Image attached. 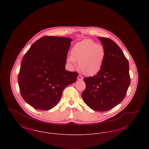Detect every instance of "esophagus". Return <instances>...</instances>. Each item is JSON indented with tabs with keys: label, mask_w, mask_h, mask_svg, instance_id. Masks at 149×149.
<instances>
[{
	"label": "esophagus",
	"mask_w": 149,
	"mask_h": 149,
	"mask_svg": "<svg viewBox=\"0 0 149 149\" xmlns=\"http://www.w3.org/2000/svg\"><path fill=\"white\" fill-rule=\"evenodd\" d=\"M77 79H78V80H82L83 79V78L81 75H79Z\"/></svg>",
	"instance_id": "obj_1"
}]
</instances>
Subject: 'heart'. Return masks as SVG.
I'll return each instance as SVG.
<instances>
[{"mask_svg": "<svg viewBox=\"0 0 149 149\" xmlns=\"http://www.w3.org/2000/svg\"><path fill=\"white\" fill-rule=\"evenodd\" d=\"M71 56L67 61L72 64L78 61L80 71L86 76L97 74L103 66L106 53L103 46L91 39H84L77 43L71 49Z\"/></svg>", "mask_w": 149, "mask_h": 149, "instance_id": "heart-1", "label": "heart"}]
</instances>
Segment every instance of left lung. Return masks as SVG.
Instances as JSON below:
<instances>
[{
    "label": "left lung",
    "instance_id": "left-lung-1",
    "mask_svg": "<svg viewBox=\"0 0 149 149\" xmlns=\"http://www.w3.org/2000/svg\"><path fill=\"white\" fill-rule=\"evenodd\" d=\"M106 56L102 69L94 77L84 79L86 84L81 96L94 111H107L125 98L131 80L129 63L120 47L112 40L99 37Z\"/></svg>",
    "mask_w": 149,
    "mask_h": 149
}]
</instances>
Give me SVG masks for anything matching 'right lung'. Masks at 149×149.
I'll return each instance as SVG.
<instances>
[{
    "mask_svg": "<svg viewBox=\"0 0 149 149\" xmlns=\"http://www.w3.org/2000/svg\"><path fill=\"white\" fill-rule=\"evenodd\" d=\"M72 39L44 36L32 44L22 58L18 77L23 99L40 110H49L59 102L65 88L74 83L77 72L65 70Z\"/></svg>",
    "mask_w": 149,
    "mask_h": 149,
    "instance_id": "obj_1",
    "label": "right lung"
}]
</instances>
